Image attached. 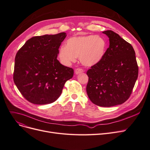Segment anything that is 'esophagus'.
<instances>
[{
	"mask_svg": "<svg viewBox=\"0 0 150 150\" xmlns=\"http://www.w3.org/2000/svg\"><path fill=\"white\" fill-rule=\"evenodd\" d=\"M84 71V70L82 69H80V68H78V69H75V74H76V75H78V74H81V73H83Z\"/></svg>",
	"mask_w": 150,
	"mask_h": 150,
	"instance_id": "esophagus-1",
	"label": "esophagus"
}]
</instances>
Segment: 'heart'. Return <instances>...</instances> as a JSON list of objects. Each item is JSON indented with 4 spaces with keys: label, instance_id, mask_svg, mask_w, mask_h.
<instances>
[{
    "label": "heart",
    "instance_id": "1",
    "mask_svg": "<svg viewBox=\"0 0 150 150\" xmlns=\"http://www.w3.org/2000/svg\"><path fill=\"white\" fill-rule=\"evenodd\" d=\"M106 47L105 40L99 35L73 37L67 40L66 46L60 47L58 57L65 66H70L79 57L84 66H93L105 55Z\"/></svg>",
    "mask_w": 150,
    "mask_h": 150
}]
</instances>
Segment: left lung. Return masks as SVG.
Listing matches in <instances>:
<instances>
[{
	"mask_svg": "<svg viewBox=\"0 0 150 150\" xmlns=\"http://www.w3.org/2000/svg\"><path fill=\"white\" fill-rule=\"evenodd\" d=\"M102 33L109 38L110 45L100 62L87 71L86 92L95 105L110 107L129 99L137 79L139 67L131 44L112 30Z\"/></svg>",
	"mask_w": 150,
	"mask_h": 150,
	"instance_id": "1",
	"label": "left lung"
}]
</instances>
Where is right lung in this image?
Masks as SVG:
<instances>
[{
    "instance_id": "obj_1",
    "label": "right lung",
    "mask_w": 150,
    "mask_h": 150,
    "mask_svg": "<svg viewBox=\"0 0 150 150\" xmlns=\"http://www.w3.org/2000/svg\"><path fill=\"white\" fill-rule=\"evenodd\" d=\"M65 32L35 36L25 43L15 56L13 80L29 102L38 105L53 103L61 96L66 82L72 78L73 69L57 59Z\"/></svg>"
}]
</instances>
